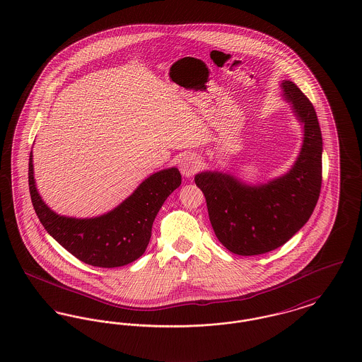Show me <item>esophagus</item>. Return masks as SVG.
Wrapping results in <instances>:
<instances>
[{"mask_svg":"<svg viewBox=\"0 0 362 362\" xmlns=\"http://www.w3.org/2000/svg\"><path fill=\"white\" fill-rule=\"evenodd\" d=\"M201 167V160L195 154H185L179 160V169L183 176L192 177Z\"/></svg>","mask_w":362,"mask_h":362,"instance_id":"1","label":"esophagus"}]
</instances>
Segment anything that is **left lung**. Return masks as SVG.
Listing matches in <instances>:
<instances>
[{
  "label": "left lung",
  "instance_id": "1",
  "mask_svg": "<svg viewBox=\"0 0 362 362\" xmlns=\"http://www.w3.org/2000/svg\"><path fill=\"white\" fill-rule=\"evenodd\" d=\"M281 89L303 127L302 148L291 169L257 185L219 170L195 175L218 240L235 255H262L284 245L306 224L320 197L322 136L317 114L296 83L284 80Z\"/></svg>",
  "mask_w": 362,
  "mask_h": 362
}]
</instances>
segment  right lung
<instances>
[{"label":"right lung","instance_id":"obj_1","mask_svg":"<svg viewBox=\"0 0 362 362\" xmlns=\"http://www.w3.org/2000/svg\"><path fill=\"white\" fill-rule=\"evenodd\" d=\"M182 183L177 168L158 170L107 214L95 218H69L54 212L38 194L33 153L28 160V187L34 211L56 241L83 263L112 269L129 264L144 253L153 222L163 204Z\"/></svg>","mask_w":362,"mask_h":362}]
</instances>
